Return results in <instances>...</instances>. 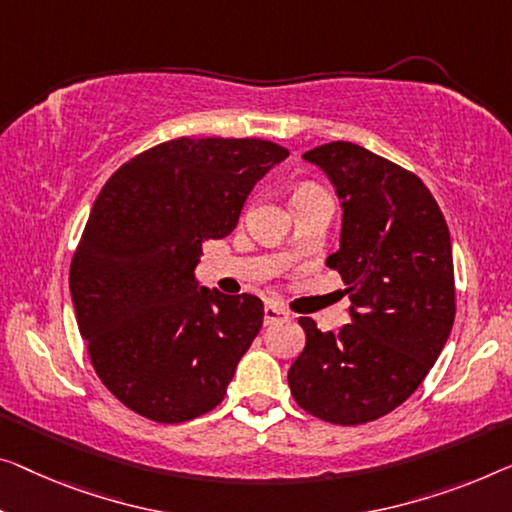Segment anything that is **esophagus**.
<instances>
[{
	"mask_svg": "<svg viewBox=\"0 0 512 512\" xmlns=\"http://www.w3.org/2000/svg\"><path fill=\"white\" fill-rule=\"evenodd\" d=\"M289 312L282 310L280 305H273V303H266L264 305V324H276L282 322V319H287Z\"/></svg>",
	"mask_w": 512,
	"mask_h": 512,
	"instance_id": "obj_1",
	"label": "esophagus"
}]
</instances>
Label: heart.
Listing matches in <instances>:
<instances>
[{
  "label": "heart",
  "mask_w": 512,
  "mask_h": 512,
  "mask_svg": "<svg viewBox=\"0 0 512 512\" xmlns=\"http://www.w3.org/2000/svg\"><path fill=\"white\" fill-rule=\"evenodd\" d=\"M310 188H317V186H312V183H303V186H299L294 190V193H299V190H310Z\"/></svg>",
  "instance_id": "1"
}]
</instances>
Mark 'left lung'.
Wrapping results in <instances>:
<instances>
[{"label":"left lung","mask_w":512,"mask_h":512,"mask_svg":"<svg viewBox=\"0 0 512 512\" xmlns=\"http://www.w3.org/2000/svg\"><path fill=\"white\" fill-rule=\"evenodd\" d=\"M342 197L340 250L352 324L322 333L301 317L305 347L287 372L296 404L333 425L391 414L421 386L455 319V271L444 213L425 183L352 142L303 154Z\"/></svg>","instance_id":"8db88e82"}]
</instances>
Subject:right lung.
<instances>
[{"mask_svg": "<svg viewBox=\"0 0 512 512\" xmlns=\"http://www.w3.org/2000/svg\"><path fill=\"white\" fill-rule=\"evenodd\" d=\"M287 156L259 137H174L105 181L68 285L98 379L135 414L183 423L223 402L264 303L197 289L193 269L202 243L234 230L255 183Z\"/></svg>", "mask_w": 512, "mask_h": 512, "instance_id": "add662e5", "label": "right lung"}]
</instances>
